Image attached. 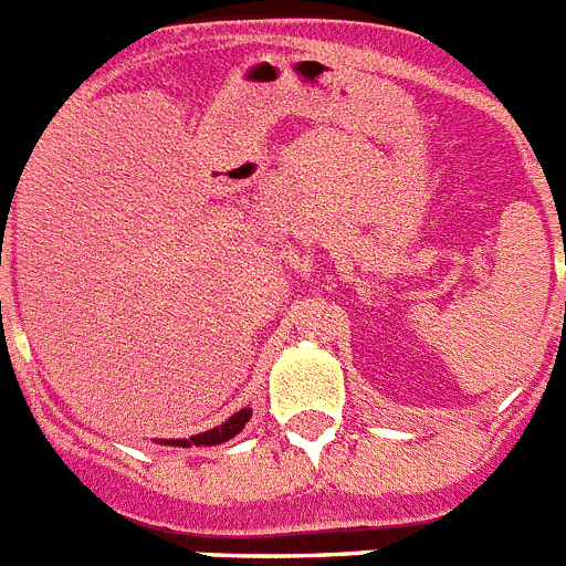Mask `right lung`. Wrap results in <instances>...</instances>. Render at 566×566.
Returning a JSON list of instances; mask_svg holds the SVG:
<instances>
[{"label": "right lung", "instance_id": "add662e5", "mask_svg": "<svg viewBox=\"0 0 566 566\" xmlns=\"http://www.w3.org/2000/svg\"><path fill=\"white\" fill-rule=\"evenodd\" d=\"M249 417H252V408H240L238 413H232L227 422L218 424V428H212V431L195 433V437H189V439H169L167 444H184V448H192V444H207V448H212V444H221V442H227V439L238 437V433L247 428Z\"/></svg>", "mask_w": 566, "mask_h": 566}]
</instances>
